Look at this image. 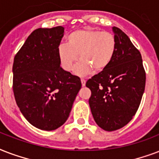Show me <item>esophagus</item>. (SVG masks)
I'll list each match as a JSON object with an SVG mask.
<instances>
[{
    "mask_svg": "<svg viewBox=\"0 0 159 159\" xmlns=\"http://www.w3.org/2000/svg\"><path fill=\"white\" fill-rule=\"evenodd\" d=\"M81 83H82V86H85L86 80H84V79H81Z\"/></svg>",
    "mask_w": 159,
    "mask_h": 159,
    "instance_id": "34e87169",
    "label": "esophagus"
}]
</instances>
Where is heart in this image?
Instances as JSON below:
<instances>
[{"label": "heart", "instance_id": "obj_1", "mask_svg": "<svg viewBox=\"0 0 159 159\" xmlns=\"http://www.w3.org/2000/svg\"><path fill=\"white\" fill-rule=\"evenodd\" d=\"M67 44L58 48V57L62 68L66 71L73 70L78 61L75 72L84 76L92 70L101 72L110 65L116 50V39L108 31L92 29L75 30L67 36Z\"/></svg>", "mask_w": 159, "mask_h": 159}]
</instances>
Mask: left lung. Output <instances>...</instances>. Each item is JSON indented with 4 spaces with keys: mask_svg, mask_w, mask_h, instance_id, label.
<instances>
[{
    "mask_svg": "<svg viewBox=\"0 0 159 159\" xmlns=\"http://www.w3.org/2000/svg\"><path fill=\"white\" fill-rule=\"evenodd\" d=\"M113 31L116 50L110 65L86 82L93 119L106 131L129 124L139 107L144 92L146 74L139 50L118 27Z\"/></svg>",
    "mask_w": 159,
    "mask_h": 159,
    "instance_id": "obj_1",
    "label": "left lung"
}]
</instances>
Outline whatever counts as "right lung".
Here are the masks:
<instances>
[{
    "instance_id": "1",
    "label": "right lung",
    "mask_w": 159,
    "mask_h": 159,
    "mask_svg": "<svg viewBox=\"0 0 159 159\" xmlns=\"http://www.w3.org/2000/svg\"><path fill=\"white\" fill-rule=\"evenodd\" d=\"M64 27L35 30L14 58L13 92L30 124L51 131L66 123L81 88L80 79L60 67Z\"/></svg>"
}]
</instances>
